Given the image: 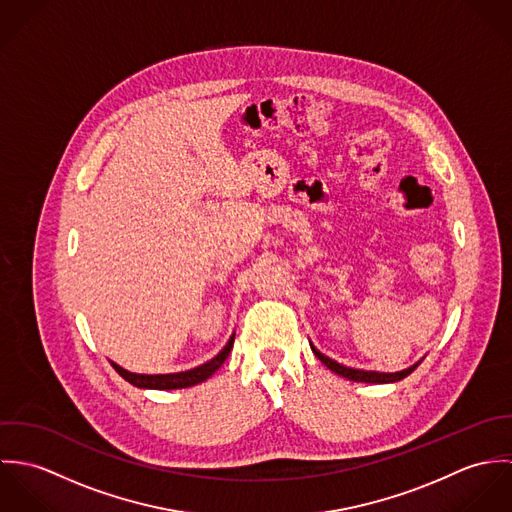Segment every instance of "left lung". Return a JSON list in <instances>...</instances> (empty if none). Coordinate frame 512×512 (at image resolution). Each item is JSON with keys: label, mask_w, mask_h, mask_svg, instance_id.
Returning <instances> with one entry per match:
<instances>
[{"label": "left lung", "mask_w": 512, "mask_h": 512, "mask_svg": "<svg viewBox=\"0 0 512 512\" xmlns=\"http://www.w3.org/2000/svg\"><path fill=\"white\" fill-rule=\"evenodd\" d=\"M311 345V343H309ZM311 351L315 353V357L327 366L329 370H333L335 374L343 376V378H349V380H355V382H372V384H388V382H398L402 378H406L408 374L414 372V368H418V365L422 361H418L416 365L408 366L400 372H376V370H361V368H351V366L341 365L329 357H325L321 351H317L313 345H311Z\"/></svg>", "instance_id": "1"}]
</instances>
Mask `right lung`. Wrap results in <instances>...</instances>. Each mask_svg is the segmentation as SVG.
Wrapping results in <instances>:
<instances>
[{
    "mask_svg": "<svg viewBox=\"0 0 512 512\" xmlns=\"http://www.w3.org/2000/svg\"><path fill=\"white\" fill-rule=\"evenodd\" d=\"M234 345V335L228 339V343L224 345V349L220 351L219 355L211 361H207L205 365L185 370V372H171V374H138V372H130L126 368H122L116 363L110 361V365L116 368V372L128 380L130 384L138 386V388H149V390H175V388H187V386H195L203 380H207L209 376H213L219 370L222 363L226 361L228 353L232 351Z\"/></svg>",
    "mask_w": 512,
    "mask_h": 512,
    "instance_id": "1",
    "label": "right lung"
}]
</instances>
